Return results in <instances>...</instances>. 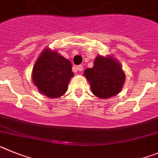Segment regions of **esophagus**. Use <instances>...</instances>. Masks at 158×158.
I'll use <instances>...</instances> for the list:
<instances>
[{"label": "esophagus", "instance_id": "1", "mask_svg": "<svg viewBox=\"0 0 158 158\" xmlns=\"http://www.w3.org/2000/svg\"><path fill=\"white\" fill-rule=\"evenodd\" d=\"M75 69L77 70V71H81L82 70H83V66H82V65L77 66V67L75 68Z\"/></svg>", "mask_w": 158, "mask_h": 158}]
</instances>
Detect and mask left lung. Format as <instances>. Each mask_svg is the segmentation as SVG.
<instances>
[{"instance_id": "left-lung-1", "label": "left lung", "mask_w": 158, "mask_h": 158, "mask_svg": "<svg viewBox=\"0 0 158 158\" xmlns=\"http://www.w3.org/2000/svg\"><path fill=\"white\" fill-rule=\"evenodd\" d=\"M90 86L91 92L100 98H111L121 91L126 80V74L122 65L111 56L98 55L94 67L83 71Z\"/></svg>"}]
</instances>
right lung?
Returning <instances> with one entry per match:
<instances>
[{
    "instance_id": "1",
    "label": "right lung",
    "mask_w": 158,
    "mask_h": 158,
    "mask_svg": "<svg viewBox=\"0 0 158 158\" xmlns=\"http://www.w3.org/2000/svg\"><path fill=\"white\" fill-rule=\"evenodd\" d=\"M70 60L49 48L39 55L31 71V80L39 92L50 98L63 96L74 76Z\"/></svg>"
}]
</instances>
